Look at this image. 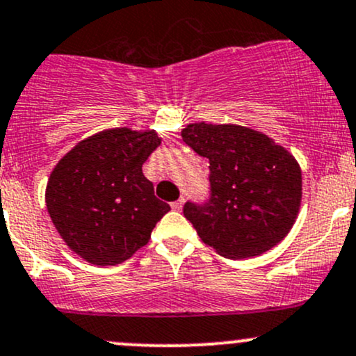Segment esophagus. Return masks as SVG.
Segmentation results:
<instances>
[{
    "label": "esophagus",
    "mask_w": 356,
    "mask_h": 356,
    "mask_svg": "<svg viewBox=\"0 0 356 356\" xmlns=\"http://www.w3.org/2000/svg\"><path fill=\"white\" fill-rule=\"evenodd\" d=\"M182 204H184V199H179V201H174V202H172V209H175V211H179V209H181L182 208Z\"/></svg>",
    "instance_id": "1"
}]
</instances>
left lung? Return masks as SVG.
<instances>
[{
	"instance_id": "1",
	"label": "left lung",
	"mask_w": 356,
	"mask_h": 356,
	"mask_svg": "<svg viewBox=\"0 0 356 356\" xmlns=\"http://www.w3.org/2000/svg\"><path fill=\"white\" fill-rule=\"evenodd\" d=\"M181 136L209 159L211 199L184 206L202 243L233 260L279 245L302 201V172L294 155L268 135L235 123H191Z\"/></svg>"
}]
</instances>
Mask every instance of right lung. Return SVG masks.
<instances>
[{"instance_id":"right-lung-1","label":"right lung","mask_w":356,"mask_h":356,"mask_svg":"<svg viewBox=\"0 0 356 356\" xmlns=\"http://www.w3.org/2000/svg\"><path fill=\"white\" fill-rule=\"evenodd\" d=\"M160 142L155 130L108 128L58 160L47 181L45 206L70 252L108 267L145 247L157 221L170 211L142 172Z\"/></svg>"}]
</instances>
